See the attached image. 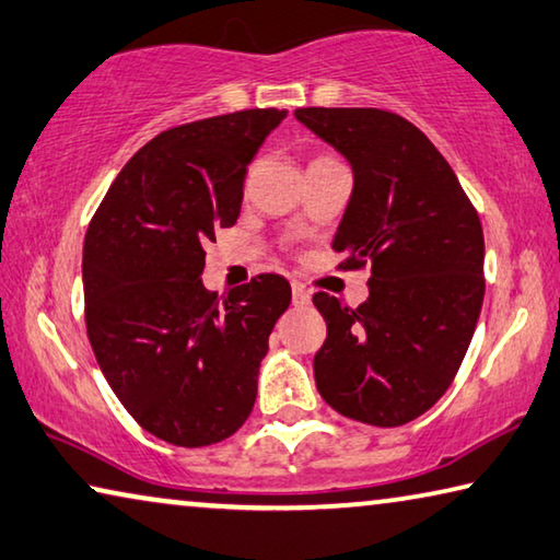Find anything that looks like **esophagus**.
<instances>
[{
    "mask_svg": "<svg viewBox=\"0 0 560 560\" xmlns=\"http://www.w3.org/2000/svg\"><path fill=\"white\" fill-rule=\"evenodd\" d=\"M291 299H294V306H306L308 301H312V291H308L301 281H294L291 283Z\"/></svg>",
    "mask_w": 560,
    "mask_h": 560,
    "instance_id": "34e87169",
    "label": "esophagus"
}]
</instances>
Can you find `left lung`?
I'll return each mask as SVG.
<instances>
[{
	"mask_svg": "<svg viewBox=\"0 0 560 560\" xmlns=\"http://www.w3.org/2000/svg\"><path fill=\"white\" fill-rule=\"evenodd\" d=\"M341 152L353 191L334 252L369 266V299L314 304L326 341L314 357L324 401L369 425H404L446 394L483 304V229L454 168L411 121L386 109H296Z\"/></svg>",
	"mask_w": 560,
	"mask_h": 560,
	"instance_id": "obj_1",
	"label": "left lung"
}]
</instances>
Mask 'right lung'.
Returning <instances> with one entry per match:
<instances>
[{"mask_svg":"<svg viewBox=\"0 0 560 560\" xmlns=\"http://www.w3.org/2000/svg\"><path fill=\"white\" fill-rule=\"evenodd\" d=\"M283 109L172 127L124 164L84 238V318L96 363L141 429L184 448L232 436L252 413L289 281L259 273L207 291L203 246L234 226L244 176Z\"/></svg>","mask_w":560,"mask_h":560,"instance_id":"right-lung-1","label":"right lung"}]
</instances>
